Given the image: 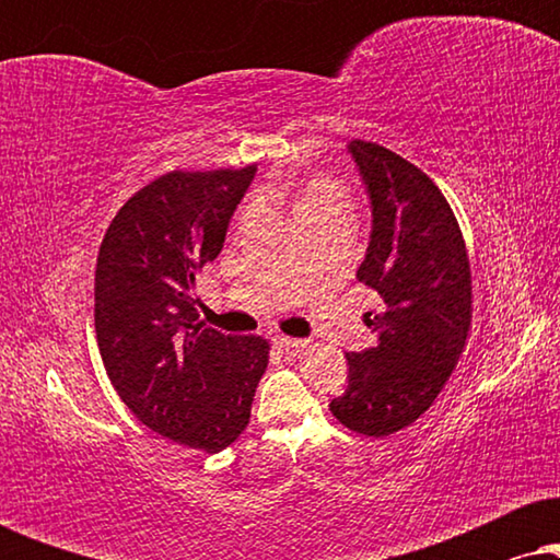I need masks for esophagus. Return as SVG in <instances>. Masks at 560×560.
<instances>
[{"instance_id":"esophagus-1","label":"esophagus","mask_w":560,"mask_h":560,"mask_svg":"<svg viewBox=\"0 0 560 560\" xmlns=\"http://www.w3.org/2000/svg\"><path fill=\"white\" fill-rule=\"evenodd\" d=\"M272 343H275V347H278V349H303L305 347V343H308V341H305V339H293V336H275V339H272Z\"/></svg>"}]
</instances>
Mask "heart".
Here are the masks:
<instances>
[{
    "mask_svg": "<svg viewBox=\"0 0 560 560\" xmlns=\"http://www.w3.org/2000/svg\"><path fill=\"white\" fill-rule=\"evenodd\" d=\"M255 201L262 209H288L301 229H308L328 219H351V211H354V201H351L349 190L341 183L324 178V175H313V178L295 183L288 190L265 186L257 190ZM255 219V206H244L236 224H240V229H247Z\"/></svg>",
    "mask_w": 560,
    "mask_h": 560,
    "instance_id": "1",
    "label": "heart"
}]
</instances>
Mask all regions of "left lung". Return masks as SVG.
Here are the masks:
<instances>
[{"mask_svg": "<svg viewBox=\"0 0 560 560\" xmlns=\"http://www.w3.org/2000/svg\"><path fill=\"white\" fill-rule=\"evenodd\" d=\"M349 152L372 206L357 278L380 308L364 316L374 343L349 351V385L328 408L349 431L385 439L416 423L454 372L471 328V267L446 196L420 167L364 140Z\"/></svg>", "mask_w": 560, "mask_h": 560, "instance_id": "1", "label": "left lung"}]
</instances>
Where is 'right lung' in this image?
<instances>
[{
    "label": "right lung",
    "instance_id": "1",
    "mask_svg": "<svg viewBox=\"0 0 560 560\" xmlns=\"http://www.w3.org/2000/svg\"><path fill=\"white\" fill-rule=\"evenodd\" d=\"M255 173L160 175L117 211L96 259L94 326L114 389L150 431L206 454L247 428L270 359L262 336L194 324L196 275L219 257Z\"/></svg>",
    "mask_w": 560,
    "mask_h": 560
}]
</instances>
